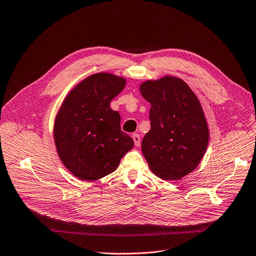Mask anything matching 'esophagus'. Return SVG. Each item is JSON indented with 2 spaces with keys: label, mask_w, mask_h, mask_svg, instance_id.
<instances>
[{
  "label": "esophagus",
  "mask_w": 256,
  "mask_h": 256,
  "mask_svg": "<svg viewBox=\"0 0 256 256\" xmlns=\"http://www.w3.org/2000/svg\"><path fill=\"white\" fill-rule=\"evenodd\" d=\"M132 140H134L135 146H140V136L138 134H134V135L132 136Z\"/></svg>",
  "instance_id": "obj_1"
}]
</instances>
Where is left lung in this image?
I'll return each mask as SVG.
<instances>
[{"instance_id":"8db88e82","label":"left lung","mask_w":256,"mask_h":256,"mask_svg":"<svg viewBox=\"0 0 256 256\" xmlns=\"http://www.w3.org/2000/svg\"><path fill=\"white\" fill-rule=\"evenodd\" d=\"M150 104V130L142 140V152L150 170L163 180H181L201 162L209 128L196 95L183 80L165 75L140 84Z\"/></svg>"}]
</instances>
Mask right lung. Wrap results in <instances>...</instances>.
I'll use <instances>...</instances> for the list:
<instances>
[{
	"label": "right lung",
	"instance_id": "right-lung-1",
	"mask_svg": "<svg viewBox=\"0 0 256 256\" xmlns=\"http://www.w3.org/2000/svg\"><path fill=\"white\" fill-rule=\"evenodd\" d=\"M126 84L124 77L95 73L77 84L55 116L53 137L60 161L73 176L96 181L116 170L134 146L121 130L120 115L110 102Z\"/></svg>",
	"mask_w": 256,
	"mask_h": 256
}]
</instances>
